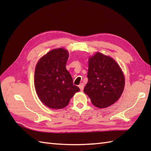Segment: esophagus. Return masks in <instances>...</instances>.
Segmentation results:
<instances>
[{
	"label": "esophagus",
	"instance_id": "obj_1",
	"mask_svg": "<svg viewBox=\"0 0 151 151\" xmlns=\"http://www.w3.org/2000/svg\"><path fill=\"white\" fill-rule=\"evenodd\" d=\"M78 87L80 88V89H81V90L82 91L83 89H84V84H83V83H81V84L78 86Z\"/></svg>",
	"mask_w": 151,
	"mask_h": 151
}]
</instances>
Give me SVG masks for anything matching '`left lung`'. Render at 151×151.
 <instances>
[{
	"instance_id": "8db88e82",
	"label": "left lung",
	"mask_w": 151,
	"mask_h": 151,
	"mask_svg": "<svg viewBox=\"0 0 151 151\" xmlns=\"http://www.w3.org/2000/svg\"><path fill=\"white\" fill-rule=\"evenodd\" d=\"M88 78L84 91L96 107L110 106L123 93L124 75L119 65L110 56L97 52L89 58Z\"/></svg>"
}]
</instances>
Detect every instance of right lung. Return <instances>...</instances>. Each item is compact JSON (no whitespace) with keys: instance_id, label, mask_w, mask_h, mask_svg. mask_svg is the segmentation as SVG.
Here are the masks:
<instances>
[{"instance_id":"right-lung-1","label":"right lung","mask_w":151,"mask_h":151,"mask_svg":"<svg viewBox=\"0 0 151 151\" xmlns=\"http://www.w3.org/2000/svg\"><path fill=\"white\" fill-rule=\"evenodd\" d=\"M69 52L62 48L53 49L41 58L35 69L34 84L41 101L50 108L67 106L78 86L73 85L71 75L66 69Z\"/></svg>"}]
</instances>
